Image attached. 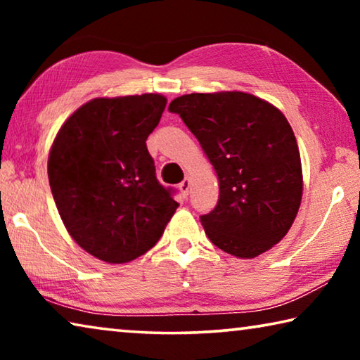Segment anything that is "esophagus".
<instances>
[{"instance_id":"1","label":"esophagus","mask_w":360,"mask_h":360,"mask_svg":"<svg viewBox=\"0 0 360 360\" xmlns=\"http://www.w3.org/2000/svg\"><path fill=\"white\" fill-rule=\"evenodd\" d=\"M191 186H192V181H191V178H186L184 181L181 182L179 184V191H181V195L182 197H187L188 193H191Z\"/></svg>"}]
</instances>
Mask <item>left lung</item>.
<instances>
[{"mask_svg": "<svg viewBox=\"0 0 360 360\" xmlns=\"http://www.w3.org/2000/svg\"><path fill=\"white\" fill-rule=\"evenodd\" d=\"M168 109L181 115L217 174L219 202L200 217L212 245L238 259L278 245L303 193L300 152L284 114L236 90L182 95Z\"/></svg>", "mask_w": 360, "mask_h": 360, "instance_id": "obj_1", "label": "left lung"}]
</instances>
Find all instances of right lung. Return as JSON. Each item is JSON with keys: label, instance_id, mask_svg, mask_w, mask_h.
<instances>
[{"label": "right lung", "instance_id": "right-lung-1", "mask_svg": "<svg viewBox=\"0 0 360 360\" xmlns=\"http://www.w3.org/2000/svg\"><path fill=\"white\" fill-rule=\"evenodd\" d=\"M165 106L160 94L94 98L65 120L49 152V184L66 230L108 264L154 248L179 206L158 184L146 146Z\"/></svg>", "mask_w": 360, "mask_h": 360}]
</instances>
